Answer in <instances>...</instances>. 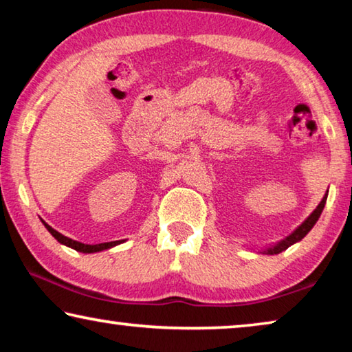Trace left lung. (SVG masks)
Returning a JSON list of instances; mask_svg holds the SVG:
<instances>
[{
	"label": "left lung",
	"instance_id": "obj_1",
	"mask_svg": "<svg viewBox=\"0 0 352 352\" xmlns=\"http://www.w3.org/2000/svg\"><path fill=\"white\" fill-rule=\"evenodd\" d=\"M326 199H327V197H324V199H322L321 204H319V206H318V208L314 210V212L310 214V218H308L307 221L303 223L302 226L296 230V232L291 234L289 237H287L286 240H283L281 243L275 245L274 248H269L267 251H264V253H267V254H278V253H281V251H285V250L289 248L291 245H294L296 242H298V240H302L303 237H305V235H307L308 232H310V230H311V228L314 226V224H316L318 218L321 217L322 208H324V206H326Z\"/></svg>",
	"mask_w": 352,
	"mask_h": 352
}]
</instances>
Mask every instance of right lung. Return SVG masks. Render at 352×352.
Here are the masks:
<instances>
[{
  "label": "right lung",
  "mask_w": 352,
  "mask_h": 352,
  "mask_svg": "<svg viewBox=\"0 0 352 352\" xmlns=\"http://www.w3.org/2000/svg\"><path fill=\"white\" fill-rule=\"evenodd\" d=\"M52 234H54V237H55L56 240H58L60 243L66 245V246H71V248L80 251V253H96V251L107 250V248H110V246L115 245V243H112V242H109V243H99V245H85V243L76 242V240L67 239V237H65V235L55 232V230H52Z\"/></svg>",
  "instance_id": "1"
}]
</instances>
